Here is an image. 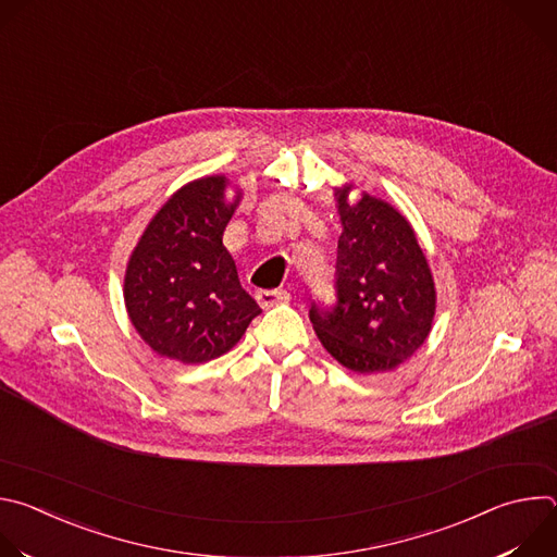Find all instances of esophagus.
Wrapping results in <instances>:
<instances>
[{"instance_id": "obj_1", "label": "esophagus", "mask_w": 557, "mask_h": 557, "mask_svg": "<svg viewBox=\"0 0 557 557\" xmlns=\"http://www.w3.org/2000/svg\"><path fill=\"white\" fill-rule=\"evenodd\" d=\"M256 299L262 308H271L277 304H286L290 299V293L288 290H258Z\"/></svg>"}]
</instances>
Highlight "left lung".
<instances>
[{
  "label": "left lung",
  "mask_w": 557,
  "mask_h": 557,
  "mask_svg": "<svg viewBox=\"0 0 557 557\" xmlns=\"http://www.w3.org/2000/svg\"><path fill=\"white\" fill-rule=\"evenodd\" d=\"M352 185L335 189L342 235L335 306H310L322 346L348 370L385 372L410 359L428 339L436 288L414 228L389 202Z\"/></svg>",
  "instance_id": "left-lung-1"
}]
</instances>
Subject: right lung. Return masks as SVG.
Returning <instances> with one entry per match:
<instances>
[{
    "label": "right lung",
    "mask_w": 557,
    "mask_h": 557,
    "mask_svg": "<svg viewBox=\"0 0 557 557\" xmlns=\"http://www.w3.org/2000/svg\"><path fill=\"white\" fill-rule=\"evenodd\" d=\"M228 181L205 176L181 187L149 220L125 271V308L161 357L205 363L243 339L262 310L240 286L222 233L240 202Z\"/></svg>",
    "instance_id": "add662e5"
}]
</instances>
